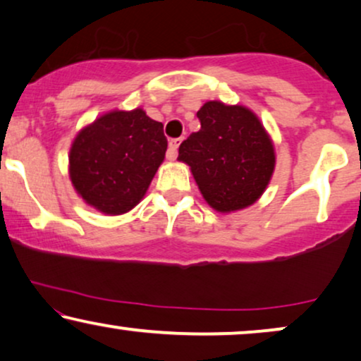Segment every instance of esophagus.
<instances>
[{
  "mask_svg": "<svg viewBox=\"0 0 361 361\" xmlns=\"http://www.w3.org/2000/svg\"><path fill=\"white\" fill-rule=\"evenodd\" d=\"M181 138H171L170 145H168V152H166V158L168 160H175L176 153H178V147H180Z\"/></svg>",
  "mask_w": 361,
  "mask_h": 361,
  "instance_id": "1",
  "label": "esophagus"
}]
</instances>
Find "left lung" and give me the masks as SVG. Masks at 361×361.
Masks as SVG:
<instances>
[{
    "label": "left lung",
    "mask_w": 361,
    "mask_h": 361,
    "mask_svg": "<svg viewBox=\"0 0 361 361\" xmlns=\"http://www.w3.org/2000/svg\"><path fill=\"white\" fill-rule=\"evenodd\" d=\"M200 132L180 145L178 160L191 168L211 208L231 213L261 198L276 166L271 137L257 115L243 105L206 102Z\"/></svg>",
    "instance_id": "8db88e82"
}]
</instances>
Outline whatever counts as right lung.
<instances>
[{
    "mask_svg": "<svg viewBox=\"0 0 361 361\" xmlns=\"http://www.w3.org/2000/svg\"><path fill=\"white\" fill-rule=\"evenodd\" d=\"M166 147L163 123L145 110H112L77 133L69 152L71 181L89 206L123 214L145 196Z\"/></svg>",
    "mask_w": 361,
    "mask_h": 361,
    "instance_id": "add662e5",
    "label": "right lung"
}]
</instances>
